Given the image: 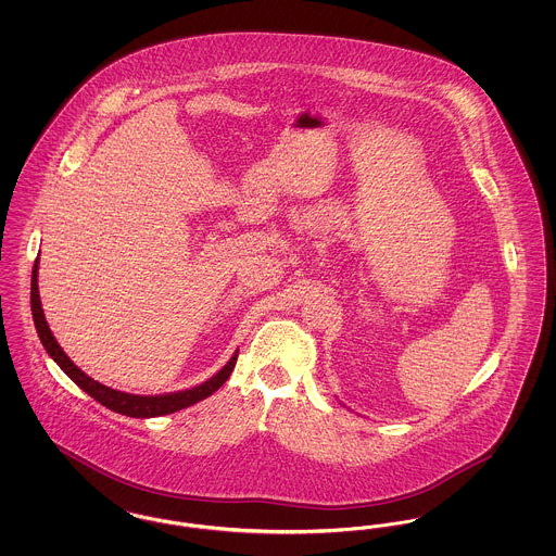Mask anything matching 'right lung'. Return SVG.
Segmentation results:
<instances>
[{"label": "right lung", "instance_id": "add662e5", "mask_svg": "<svg viewBox=\"0 0 556 556\" xmlns=\"http://www.w3.org/2000/svg\"><path fill=\"white\" fill-rule=\"evenodd\" d=\"M37 273H39V258L35 261L33 266V275H30V311H33V320H35V329L37 336L41 340L43 348L48 350V354L52 356L53 361L58 363V367L64 370L83 392H87L93 400H98L102 406H106L114 413L127 415L132 419H150V417H162V415H170L177 413L181 408H187L204 397L212 396L231 375V370L238 363V352L231 356V361L218 370L214 377L208 381L191 388V390H184V392H173V394H162V396H135V394H127V392H118L112 390L108 386L98 383L96 379H91L89 375H85L83 370L66 356V352L60 348L53 338L52 329L46 320L43 308H41V300H39V286H37Z\"/></svg>", "mask_w": 556, "mask_h": 556}]
</instances>
